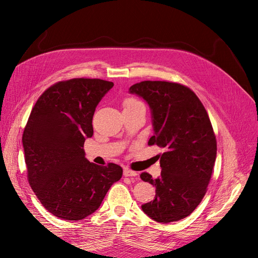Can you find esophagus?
<instances>
[{
    "label": "esophagus",
    "mask_w": 258,
    "mask_h": 258,
    "mask_svg": "<svg viewBox=\"0 0 258 258\" xmlns=\"http://www.w3.org/2000/svg\"><path fill=\"white\" fill-rule=\"evenodd\" d=\"M123 175L124 176H138V173L135 172V171L128 169V168H124L123 169Z\"/></svg>",
    "instance_id": "1"
}]
</instances>
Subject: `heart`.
Segmentation results:
<instances>
[{
    "label": "heart",
    "instance_id": "obj_1",
    "mask_svg": "<svg viewBox=\"0 0 258 258\" xmlns=\"http://www.w3.org/2000/svg\"><path fill=\"white\" fill-rule=\"evenodd\" d=\"M138 104H141V103H140L139 101H137L136 99H132V98L126 99V100H124V102H123V106H124V107L135 106V105H138Z\"/></svg>",
    "mask_w": 258,
    "mask_h": 258
}]
</instances>
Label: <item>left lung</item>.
<instances>
[{"mask_svg": "<svg viewBox=\"0 0 258 258\" xmlns=\"http://www.w3.org/2000/svg\"><path fill=\"white\" fill-rule=\"evenodd\" d=\"M132 95L151 108L154 136L148 145L165 150L157 178H141L156 187L155 199L142 206L152 220L168 224L188 216L205 197L216 158V139L208 113L195 92L169 82L132 85Z\"/></svg>", "mask_w": 258, "mask_h": 258, "instance_id": "1", "label": "left lung"}]
</instances>
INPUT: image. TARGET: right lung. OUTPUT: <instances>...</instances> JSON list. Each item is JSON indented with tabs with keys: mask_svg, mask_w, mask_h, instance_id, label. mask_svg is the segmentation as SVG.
<instances>
[{
	"mask_svg": "<svg viewBox=\"0 0 258 258\" xmlns=\"http://www.w3.org/2000/svg\"><path fill=\"white\" fill-rule=\"evenodd\" d=\"M112 82L73 79L59 82L38 98L23 131L29 183L50 213L81 221L99 209L122 169L98 166L85 157L93 135L92 117Z\"/></svg>",
	"mask_w": 258,
	"mask_h": 258,
	"instance_id": "1",
	"label": "right lung"
}]
</instances>
